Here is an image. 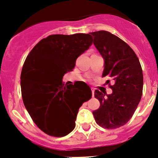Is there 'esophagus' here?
<instances>
[{
  "mask_svg": "<svg viewBox=\"0 0 158 158\" xmlns=\"http://www.w3.org/2000/svg\"><path fill=\"white\" fill-rule=\"evenodd\" d=\"M91 92H92V96H94V94H95V90L91 89Z\"/></svg>",
  "mask_w": 158,
  "mask_h": 158,
  "instance_id": "1",
  "label": "esophagus"
}]
</instances>
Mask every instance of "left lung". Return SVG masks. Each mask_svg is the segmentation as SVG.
Listing matches in <instances>:
<instances>
[{"label":"left lung","mask_w":158,"mask_h":158,"mask_svg":"<svg viewBox=\"0 0 158 158\" xmlns=\"http://www.w3.org/2000/svg\"><path fill=\"white\" fill-rule=\"evenodd\" d=\"M94 45L104 59L102 76L112 78L109 87L112 93L96 89L95 98L100 106L93 111L95 122L102 128H120L132 118L141 99L143 91L142 68L136 54L126 42L110 32H92Z\"/></svg>","instance_id":"1"}]
</instances>
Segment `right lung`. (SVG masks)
Returning <instances> with one entry per match:
<instances>
[{
  "instance_id": "1",
  "label": "right lung",
  "mask_w": 158,
  "mask_h": 158,
  "mask_svg": "<svg viewBox=\"0 0 158 158\" xmlns=\"http://www.w3.org/2000/svg\"><path fill=\"white\" fill-rule=\"evenodd\" d=\"M92 41L89 34H53L42 39L26 57L21 74L22 99L34 124L46 134H69L79 108L91 98L87 83L64 85L63 77L72 71Z\"/></svg>"
}]
</instances>
